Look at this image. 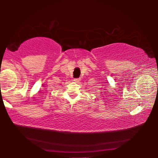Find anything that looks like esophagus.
Wrapping results in <instances>:
<instances>
[{
    "mask_svg": "<svg viewBox=\"0 0 158 158\" xmlns=\"http://www.w3.org/2000/svg\"><path fill=\"white\" fill-rule=\"evenodd\" d=\"M74 81L75 82V83H77V82L80 81V79L79 78H75V79H74Z\"/></svg>",
    "mask_w": 158,
    "mask_h": 158,
    "instance_id": "1",
    "label": "esophagus"
}]
</instances>
